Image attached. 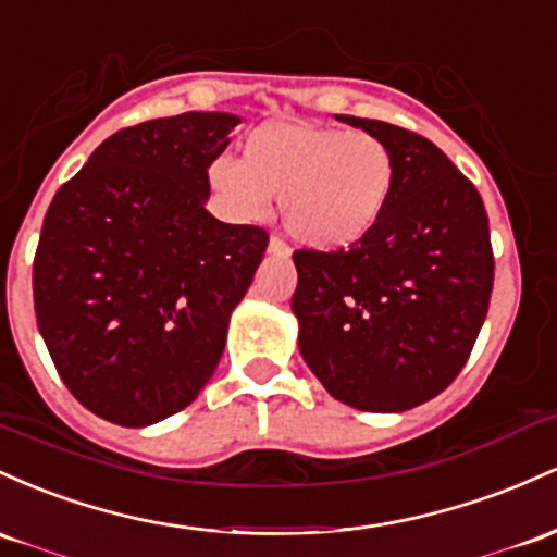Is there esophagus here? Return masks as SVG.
Segmentation results:
<instances>
[{
	"label": "esophagus",
	"instance_id": "1",
	"mask_svg": "<svg viewBox=\"0 0 557 557\" xmlns=\"http://www.w3.org/2000/svg\"><path fill=\"white\" fill-rule=\"evenodd\" d=\"M268 252H273V255H289V245H286L284 239H281V236H271V242H268Z\"/></svg>",
	"mask_w": 557,
	"mask_h": 557
}]
</instances>
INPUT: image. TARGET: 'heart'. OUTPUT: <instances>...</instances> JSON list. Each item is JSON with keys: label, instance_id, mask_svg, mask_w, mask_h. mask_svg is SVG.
<instances>
[{"label": "heart", "instance_id": "b5f03b06", "mask_svg": "<svg viewBox=\"0 0 557 557\" xmlns=\"http://www.w3.org/2000/svg\"><path fill=\"white\" fill-rule=\"evenodd\" d=\"M208 184L239 221H258L271 197H281V223L292 239L331 252L376 228L395 197L397 160L373 134L271 121L247 136L242 162L212 160Z\"/></svg>", "mask_w": 557, "mask_h": 557}]
</instances>
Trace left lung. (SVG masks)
<instances>
[{
    "mask_svg": "<svg viewBox=\"0 0 557 557\" xmlns=\"http://www.w3.org/2000/svg\"><path fill=\"white\" fill-rule=\"evenodd\" d=\"M379 136L397 186L376 228L347 249H297L299 352L331 397L399 413L463 371L490 310L495 255L476 186L416 131L336 115Z\"/></svg>",
    "mask_w": 557,
    "mask_h": 557,
    "instance_id": "8db88e82",
    "label": "left lung"
}]
</instances>
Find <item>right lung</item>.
Listing matches in <instances>:
<instances>
[{"label": "right lung", "mask_w": 557, "mask_h": 557, "mask_svg": "<svg viewBox=\"0 0 557 557\" xmlns=\"http://www.w3.org/2000/svg\"><path fill=\"white\" fill-rule=\"evenodd\" d=\"M239 117L184 112L115 131L44 215L36 323L84 408L139 429L197 399L268 247L212 218L208 168Z\"/></svg>", "instance_id": "1"}]
</instances>
